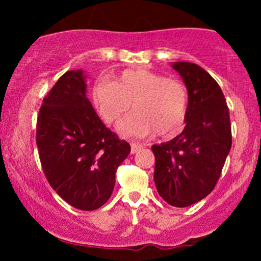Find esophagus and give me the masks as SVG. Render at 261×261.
Here are the masks:
<instances>
[{"instance_id":"obj_1","label":"esophagus","mask_w":261,"mask_h":261,"mask_svg":"<svg viewBox=\"0 0 261 261\" xmlns=\"http://www.w3.org/2000/svg\"><path fill=\"white\" fill-rule=\"evenodd\" d=\"M144 145H141V144H138V143H133L131 144V154H135V152H138L139 150L143 149Z\"/></svg>"}]
</instances>
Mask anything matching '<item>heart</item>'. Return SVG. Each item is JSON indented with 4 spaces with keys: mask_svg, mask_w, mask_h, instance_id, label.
<instances>
[{
    "mask_svg": "<svg viewBox=\"0 0 261 261\" xmlns=\"http://www.w3.org/2000/svg\"><path fill=\"white\" fill-rule=\"evenodd\" d=\"M93 99L110 125L127 114L134 103L136 111L118 126V131L130 138L155 133L174 135L186 122L189 105L183 82L145 69L123 70L114 82L98 81L93 87Z\"/></svg>",
    "mask_w": 261,
    "mask_h": 261,
    "instance_id": "heart-1",
    "label": "heart"
}]
</instances>
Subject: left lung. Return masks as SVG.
<instances>
[{"label": "left lung", "instance_id": "1", "mask_svg": "<svg viewBox=\"0 0 261 261\" xmlns=\"http://www.w3.org/2000/svg\"><path fill=\"white\" fill-rule=\"evenodd\" d=\"M173 68L188 89L186 127L177 138L152 145L158 193L174 207L208 196L220 179L232 145L230 112L220 86L203 68L177 62Z\"/></svg>", "mask_w": 261, "mask_h": 261}]
</instances>
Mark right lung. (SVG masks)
I'll use <instances>...</instances> for the list:
<instances>
[{
	"instance_id": "obj_1",
	"label": "right lung",
	"mask_w": 261,
	"mask_h": 261,
	"mask_svg": "<svg viewBox=\"0 0 261 261\" xmlns=\"http://www.w3.org/2000/svg\"><path fill=\"white\" fill-rule=\"evenodd\" d=\"M82 70H68L44 97L36 121L41 168L67 203L93 211L111 197L130 144L103 125L86 96Z\"/></svg>"
}]
</instances>
